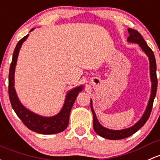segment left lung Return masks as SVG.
<instances>
[{
  "mask_svg": "<svg viewBox=\"0 0 160 160\" xmlns=\"http://www.w3.org/2000/svg\"><path fill=\"white\" fill-rule=\"evenodd\" d=\"M128 33L129 36L127 38V41L129 43H134L139 44L142 51L146 53V55L148 57L149 60V74H150V80L152 85H151V94L149 100L148 101V104L146 108L145 112L142 114V117L136 122L133 126L129 127V128L118 129V130H114V129H110L108 128H106L103 126H102L98 120H97V115H96L95 112H94L93 107V101L92 100H90V107H91L92 112H93V129L95 132L98 134L100 137L106 138L108 139H112V140H116V139H125L132 134L137 132L144 124L146 123L148 119H149V115H150L151 110L152 108V104H153L154 99H155L156 90H157V77H156V59L154 53L152 50L149 48L148 46L147 42L143 39L142 35L139 33L137 31L131 28H128Z\"/></svg>",
  "mask_w": 160,
  "mask_h": 160,
  "instance_id": "8db88e82",
  "label": "left lung"
}]
</instances>
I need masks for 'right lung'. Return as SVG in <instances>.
<instances>
[{
	"label": "right lung",
	"mask_w": 160,
	"mask_h": 160,
	"mask_svg": "<svg viewBox=\"0 0 160 160\" xmlns=\"http://www.w3.org/2000/svg\"><path fill=\"white\" fill-rule=\"evenodd\" d=\"M34 28L31 30L33 31ZM30 31V32H31ZM29 34L20 40L15 48L13 53L12 62L11 63L9 71V87L8 93L13 110L18 117L21 119L25 126L31 130L40 134H55L61 132L67 128L69 123L70 111L75 100L80 92L83 89V86L80 85L67 92L63 107L60 112L53 117H43L39 114L32 112L29 109L26 108L20 101L14 88V73L15 67L18 61V54L23 43L27 40Z\"/></svg>",
	"instance_id": "1"
}]
</instances>
